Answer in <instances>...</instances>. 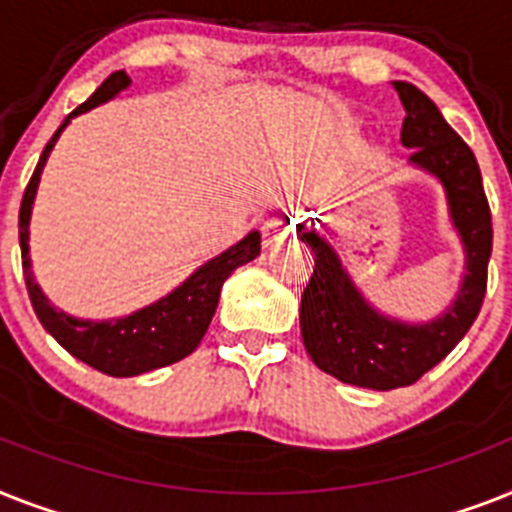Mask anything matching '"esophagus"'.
Listing matches in <instances>:
<instances>
[{
	"label": "esophagus",
	"mask_w": 512,
	"mask_h": 512,
	"mask_svg": "<svg viewBox=\"0 0 512 512\" xmlns=\"http://www.w3.org/2000/svg\"><path fill=\"white\" fill-rule=\"evenodd\" d=\"M289 236H292V226H289V223H281V220H270V223H265V239H268L270 244L284 242Z\"/></svg>",
	"instance_id": "34e87169"
}]
</instances>
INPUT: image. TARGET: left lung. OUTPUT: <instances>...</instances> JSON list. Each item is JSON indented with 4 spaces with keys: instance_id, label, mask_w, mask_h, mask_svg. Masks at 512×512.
Listing matches in <instances>:
<instances>
[{
    "instance_id": "1",
    "label": "left lung",
    "mask_w": 512,
    "mask_h": 512,
    "mask_svg": "<svg viewBox=\"0 0 512 512\" xmlns=\"http://www.w3.org/2000/svg\"><path fill=\"white\" fill-rule=\"evenodd\" d=\"M394 89L405 107L400 141L413 149L407 162L442 184L450 223L463 244V278L452 305L426 323L381 313L357 289L336 249L321 234L299 228V239L310 244L315 257L299 305L307 355L342 384L376 392L415 384L455 350L481 310L492 255V215L471 147L418 86L394 81Z\"/></svg>"
}]
</instances>
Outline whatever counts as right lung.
<instances>
[{
    "mask_svg": "<svg viewBox=\"0 0 512 512\" xmlns=\"http://www.w3.org/2000/svg\"><path fill=\"white\" fill-rule=\"evenodd\" d=\"M128 86H131V78L126 76V70L112 73L81 107H76L68 118L62 120V126L54 131V136L44 147L39 165H36L31 181H28L23 202H20L18 223L23 278H26L28 297H31V305L39 315L41 326L47 328L49 334L60 342V347H65L76 360L115 378L139 376V373L155 371V368H165V365L178 363V360H184L186 355L197 350V344L202 342L207 326L213 321L223 281L239 265L249 263V260H255L260 255V231H249L242 242L228 247L226 252H220L213 260H207L205 265H199L184 284L176 286L170 294H165L152 305L141 307L136 313L123 315V318H110V321L73 318L65 310H57L47 299V294L41 292V286L33 278L31 255H28L31 252V247H28L31 231L28 228H31L33 199H36V191H39L41 170L47 165L49 152L54 149L62 131L68 128L70 120L81 115V112L105 105Z\"/></svg>",
    "mask_w": 512,
    "mask_h": 512,
    "instance_id": "1",
    "label": "right lung"
}]
</instances>
